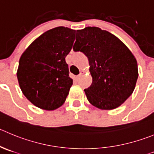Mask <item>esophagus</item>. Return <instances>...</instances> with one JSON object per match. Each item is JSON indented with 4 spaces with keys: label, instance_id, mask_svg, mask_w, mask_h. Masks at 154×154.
<instances>
[{
    "label": "esophagus",
    "instance_id": "esophagus-1",
    "mask_svg": "<svg viewBox=\"0 0 154 154\" xmlns=\"http://www.w3.org/2000/svg\"><path fill=\"white\" fill-rule=\"evenodd\" d=\"M84 73H85L84 71H81V72H80V74L79 75H76V76H75V79H79L81 78L82 76L83 75H84Z\"/></svg>",
    "mask_w": 154,
    "mask_h": 154
}]
</instances>
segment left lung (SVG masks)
I'll list each match as a JSON object with an SVG mask.
<instances>
[{"label": "left lung", "instance_id": "left-lung-1", "mask_svg": "<svg viewBox=\"0 0 154 154\" xmlns=\"http://www.w3.org/2000/svg\"><path fill=\"white\" fill-rule=\"evenodd\" d=\"M73 50L88 58L93 82L84 91L91 104L100 109H113L133 93L138 77L137 60L116 36L88 26L77 30Z\"/></svg>", "mask_w": 154, "mask_h": 154}]
</instances>
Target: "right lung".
Segmentation results:
<instances>
[{
  "instance_id": "1",
  "label": "right lung",
  "mask_w": 154,
  "mask_h": 154,
  "mask_svg": "<svg viewBox=\"0 0 154 154\" xmlns=\"http://www.w3.org/2000/svg\"><path fill=\"white\" fill-rule=\"evenodd\" d=\"M75 30L63 26L47 31L23 53L17 75L23 94L33 105L54 110L65 102L72 85L66 57Z\"/></svg>"
}]
</instances>
